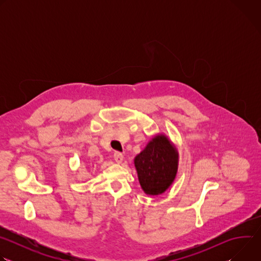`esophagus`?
<instances>
[{
  "label": "esophagus",
  "mask_w": 261,
  "mask_h": 261,
  "mask_svg": "<svg viewBox=\"0 0 261 261\" xmlns=\"http://www.w3.org/2000/svg\"><path fill=\"white\" fill-rule=\"evenodd\" d=\"M114 157H115V160H116V162L117 163H122L123 162V160H124V156H123V154L122 153H120V152H116L115 153V155H114Z\"/></svg>",
  "instance_id": "34e87169"
}]
</instances>
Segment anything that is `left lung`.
Wrapping results in <instances>:
<instances>
[{
	"instance_id": "left-lung-1",
	"label": "left lung",
	"mask_w": 261,
	"mask_h": 261,
	"mask_svg": "<svg viewBox=\"0 0 261 261\" xmlns=\"http://www.w3.org/2000/svg\"><path fill=\"white\" fill-rule=\"evenodd\" d=\"M141 189L146 195H160L172 185L178 167V152L165 134H157L134 158Z\"/></svg>"
}]
</instances>
